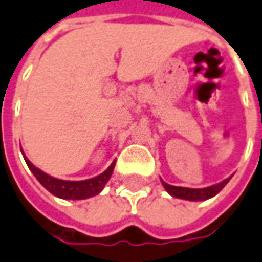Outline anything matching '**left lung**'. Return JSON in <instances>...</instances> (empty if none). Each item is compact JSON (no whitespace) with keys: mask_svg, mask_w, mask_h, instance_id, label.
Here are the masks:
<instances>
[{"mask_svg":"<svg viewBox=\"0 0 262 262\" xmlns=\"http://www.w3.org/2000/svg\"><path fill=\"white\" fill-rule=\"evenodd\" d=\"M229 179H225L222 182L216 183V185H212V186H208V188H201V189H192V188H182V186H172L169 183L163 182L162 181V185L165 186V189L175 198L186 199V201H205V199H209L215 196L218 192L229 182Z\"/></svg>","mask_w":262,"mask_h":262,"instance_id":"left-lung-1","label":"left lung"}]
</instances>
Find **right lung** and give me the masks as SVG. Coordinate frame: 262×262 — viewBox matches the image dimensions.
<instances>
[{"mask_svg": "<svg viewBox=\"0 0 262 262\" xmlns=\"http://www.w3.org/2000/svg\"><path fill=\"white\" fill-rule=\"evenodd\" d=\"M24 159H26L27 166L37 178V181L41 183L50 193L61 199H87L100 193L115 169V162H113L103 173L96 178L86 179V181H63V179H57V178L47 175L38 168H35L26 156Z\"/></svg>", "mask_w": 262, "mask_h": 262, "instance_id": "1", "label": "right lung"}]
</instances>
